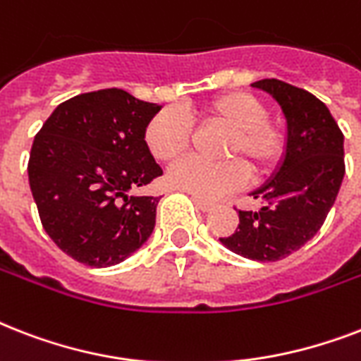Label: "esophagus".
Wrapping results in <instances>:
<instances>
[{"instance_id": "34e87169", "label": "esophagus", "mask_w": 361, "mask_h": 361, "mask_svg": "<svg viewBox=\"0 0 361 361\" xmlns=\"http://www.w3.org/2000/svg\"><path fill=\"white\" fill-rule=\"evenodd\" d=\"M192 202L197 204L198 208L202 209V212H209V209H212V208H214V206H215L214 200H208V198L197 197V195H195V197H192Z\"/></svg>"}]
</instances>
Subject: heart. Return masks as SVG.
<instances>
[{
    "mask_svg": "<svg viewBox=\"0 0 361 361\" xmlns=\"http://www.w3.org/2000/svg\"><path fill=\"white\" fill-rule=\"evenodd\" d=\"M202 120L228 130L221 157L223 163L185 159L169 170V183L202 198L219 197L252 178H264L279 169L288 149L285 123L268 118L266 104L252 93L226 92L204 104ZM192 123L181 110L164 109L146 127V146L157 161L172 163L191 144Z\"/></svg>",
    "mask_w": 361,
    "mask_h": 361,
    "instance_id": "heart-1",
    "label": "heart"
}]
</instances>
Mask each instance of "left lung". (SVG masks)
Listing matches in <instances>:
<instances>
[{"label": "left lung", "instance_id": "1", "mask_svg": "<svg viewBox=\"0 0 361 361\" xmlns=\"http://www.w3.org/2000/svg\"><path fill=\"white\" fill-rule=\"evenodd\" d=\"M281 104L288 149L277 174L252 191L257 212L240 209V225L221 243L241 257L275 262L305 245L324 225L345 176L343 133L313 93L277 78L252 84Z\"/></svg>", "mask_w": 361, "mask_h": 361}]
</instances>
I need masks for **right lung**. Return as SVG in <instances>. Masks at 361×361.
<instances>
[{
    "label": "right lung",
    "instance_id": "add662e5",
    "mask_svg": "<svg viewBox=\"0 0 361 361\" xmlns=\"http://www.w3.org/2000/svg\"><path fill=\"white\" fill-rule=\"evenodd\" d=\"M159 110L109 87L61 103L37 133L31 195L42 228L78 262L114 266L153 232L159 197L130 191L163 174L144 140Z\"/></svg>",
    "mask_w": 361,
    "mask_h": 361
}]
</instances>
